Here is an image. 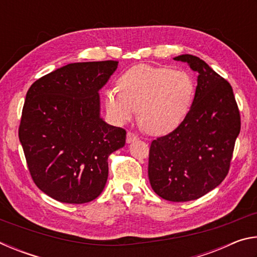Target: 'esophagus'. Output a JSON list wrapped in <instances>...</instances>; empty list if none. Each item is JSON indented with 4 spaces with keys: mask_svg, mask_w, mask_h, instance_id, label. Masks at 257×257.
<instances>
[{
    "mask_svg": "<svg viewBox=\"0 0 257 257\" xmlns=\"http://www.w3.org/2000/svg\"><path fill=\"white\" fill-rule=\"evenodd\" d=\"M137 139H138V136H137V135H135L134 133L129 132V133L127 134V143H133V142H136Z\"/></svg>",
    "mask_w": 257,
    "mask_h": 257,
    "instance_id": "obj_1",
    "label": "esophagus"
}]
</instances>
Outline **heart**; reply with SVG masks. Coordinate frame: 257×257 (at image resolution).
<instances>
[{
  "instance_id": "obj_1",
  "label": "heart",
  "mask_w": 257,
  "mask_h": 257,
  "mask_svg": "<svg viewBox=\"0 0 257 257\" xmlns=\"http://www.w3.org/2000/svg\"><path fill=\"white\" fill-rule=\"evenodd\" d=\"M118 89L106 90L104 101L116 123L136 114L147 133L162 136L182 123L193 105L196 85L190 73L167 67L138 64L118 80Z\"/></svg>"
}]
</instances>
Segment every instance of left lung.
Here are the masks:
<instances>
[{
	"label": "left lung",
	"instance_id": "8db88e82",
	"mask_svg": "<svg viewBox=\"0 0 257 257\" xmlns=\"http://www.w3.org/2000/svg\"><path fill=\"white\" fill-rule=\"evenodd\" d=\"M198 72L193 105L177 129L152 142L149 179L160 197L187 202L204 196L227 177L240 113L231 85L197 56L182 54Z\"/></svg>",
	"mask_w": 257,
	"mask_h": 257
}]
</instances>
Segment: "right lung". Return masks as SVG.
<instances>
[{"label": "right lung", "instance_id": "add662e5", "mask_svg": "<svg viewBox=\"0 0 257 257\" xmlns=\"http://www.w3.org/2000/svg\"><path fill=\"white\" fill-rule=\"evenodd\" d=\"M118 61L67 64L37 79L26 95L19 139L33 180L56 201L84 204L99 196L108 155L125 130L99 116L98 90Z\"/></svg>", "mask_w": 257, "mask_h": 257}]
</instances>
